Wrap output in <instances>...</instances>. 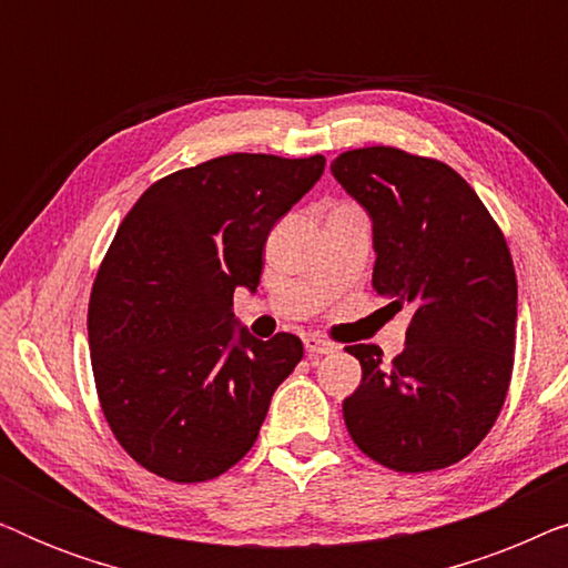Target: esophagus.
<instances>
[{"instance_id":"obj_1","label":"esophagus","mask_w":568,"mask_h":568,"mask_svg":"<svg viewBox=\"0 0 568 568\" xmlns=\"http://www.w3.org/2000/svg\"><path fill=\"white\" fill-rule=\"evenodd\" d=\"M305 348L310 356H323V354L336 352V346H333L331 341H325L323 336H315V333H310V336L305 338Z\"/></svg>"}]
</instances>
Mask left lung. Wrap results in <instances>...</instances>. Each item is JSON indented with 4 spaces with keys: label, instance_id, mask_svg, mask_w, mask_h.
I'll list each match as a JSON object with an SVG mask.
<instances>
[{
    "label": "left lung",
    "instance_id": "left-lung-1",
    "mask_svg": "<svg viewBox=\"0 0 568 568\" xmlns=\"http://www.w3.org/2000/svg\"><path fill=\"white\" fill-rule=\"evenodd\" d=\"M331 173L372 222V286L414 307L393 364L346 346L362 385L344 400L356 447L385 468H447L478 447L509 390L517 276L501 230L445 162L395 146L338 154Z\"/></svg>",
    "mask_w": 568,
    "mask_h": 568
}]
</instances>
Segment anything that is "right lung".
I'll list each match as a JSON object with an SVG mask.
<instances>
[{"mask_svg":"<svg viewBox=\"0 0 568 568\" xmlns=\"http://www.w3.org/2000/svg\"><path fill=\"white\" fill-rule=\"evenodd\" d=\"M323 170L321 154H224L150 185L121 222L88 331L100 406L146 470L199 484L253 447L302 341L255 338L232 294L258 290L268 232Z\"/></svg>","mask_w":568,"mask_h":568,"instance_id":"obj_1","label":"right lung"}]
</instances>
